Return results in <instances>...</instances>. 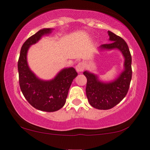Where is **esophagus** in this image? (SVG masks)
I'll list each match as a JSON object with an SVG mask.
<instances>
[{"mask_svg":"<svg viewBox=\"0 0 150 150\" xmlns=\"http://www.w3.org/2000/svg\"><path fill=\"white\" fill-rule=\"evenodd\" d=\"M84 69H85V65H84L83 63H79V64H77L76 66V71L78 72H81V71H83L84 70Z\"/></svg>","mask_w":150,"mask_h":150,"instance_id":"obj_1","label":"esophagus"}]
</instances>
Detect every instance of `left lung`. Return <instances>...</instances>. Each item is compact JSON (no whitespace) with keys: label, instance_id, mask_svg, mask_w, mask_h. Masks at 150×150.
Returning a JSON list of instances; mask_svg holds the SVG:
<instances>
[{"label":"left lung","instance_id":"obj_1","mask_svg":"<svg viewBox=\"0 0 150 150\" xmlns=\"http://www.w3.org/2000/svg\"><path fill=\"white\" fill-rule=\"evenodd\" d=\"M110 44H102L100 50L117 49L124 57V69L119 76L110 82H102L96 74L85 71L87 79L86 94L91 106L100 110H108L120 103L126 96L132 79V57L126 42L120 36L108 31Z\"/></svg>","mask_w":150,"mask_h":150}]
</instances>
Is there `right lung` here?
Masks as SVG:
<instances>
[{
  "instance_id": "right-lung-1",
  "label": "right lung",
  "mask_w": 150,
  "mask_h": 150,
  "mask_svg": "<svg viewBox=\"0 0 150 150\" xmlns=\"http://www.w3.org/2000/svg\"><path fill=\"white\" fill-rule=\"evenodd\" d=\"M52 30L43 28L30 37L22 45L18 62L20 87L24 98L36 109L46 112L57 111L64 106L71 84L78 75L74 67H67L54 79L44 81L39 79L28 67L27 52L30 46Z\"/></svg>"
}]
</instances>
